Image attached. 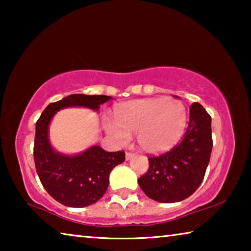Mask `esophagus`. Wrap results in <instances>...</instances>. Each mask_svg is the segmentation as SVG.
Masks as SVG:
<instances>
[{
	"label": "esophagus",
	"instance_id": "obj_1",
	"mask_svg": "<svg viewBox=\"0 0 251 251\" xmlns=\"http://www.w3.org/2000/svg\"><path fill=\"white\" fill-rule=\"evenodd\" d=\"M125 157H126V160H129V159L133 158V157H134V154H131V152H126Z\"/></svg>",
	"mask_w": 251,
	"mask_h": 251
}]
</instances>
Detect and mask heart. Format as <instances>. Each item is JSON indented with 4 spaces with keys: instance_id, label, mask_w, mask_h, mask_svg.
<instances>
[{
    "instance_id": "b5f03b06",
    "label": "heart",
    "mask_w": 251,
    "mask_h": 251,
    "mask_svg": "<svg viewBox=\"0 0 251 251\" xmlns=\"http://www.w3.org/2000/svg\"><path fill=\"white\" fill-rule=\"evenodd\" d=\"M114 121L105 128L115 141L125 145L137 133L138 146L155 154L169 150L179 141L187 124V109L176 99H145L118 104Z\"/></svg>"
}]
</instances>
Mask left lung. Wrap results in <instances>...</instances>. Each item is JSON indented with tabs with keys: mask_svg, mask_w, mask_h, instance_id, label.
<instances>
[{
	"mask_svg": "<svg viewBox=\"0 0 251 251\" xmlns=\"http://www.w3.org/2000/svg\"><path fill=\"white\" fill-rule=\"evenodd\" d=\"M211 148V117L201 104L194 103L184 137L169 151L148 158L150 167L139 177V186L147 197L156 201H184L201 186Z\"/></svg>",
	"mask_w": 251,
	"mask_h": 251,
	"instance_id": "1",
	"label": "left lung"
}]
</instances>
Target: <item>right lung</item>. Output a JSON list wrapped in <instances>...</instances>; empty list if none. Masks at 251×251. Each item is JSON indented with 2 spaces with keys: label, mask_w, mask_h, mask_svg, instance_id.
<instances>
[{
  "label": "right lung",
  "mask_w": 251,
  "mask_h": 251,
  "mask_svg": "<svg viewBox=\"0 0 251 251\" xmlns=\"http://www.w3.org/2000/svg\"><path fill=\"white\" fill-rule=\"evenodd\" d=\"M112 99L106 95L72 94L50 103L36 122L33 152L36 173L46 192L62 205L80 208L100 201L107 190L110 172L125 160V152H109L95 145L77 155L61 154L50 143V123L62 108L78 106L97 110Z\"/></svg>",
  "instance_id": "obj_1"
}]
</instances>
